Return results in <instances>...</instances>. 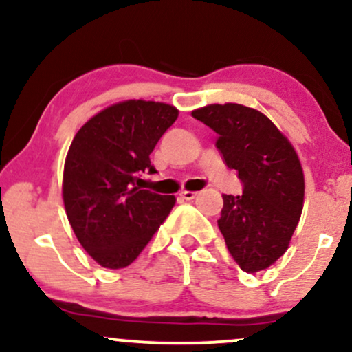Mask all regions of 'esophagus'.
<instances>
[{
    "label": "esophagus",
    "mask_w": 352,
    "mask_h": 352,
    "mask_svg": "<svg viewBox=\"0 0 352 352\" xmlns=\"http://www.w3.org/2000/svg\"><path fill=\"white\" fill-rule=\"evenodd\" d=\"M197 195H199V193H197V192H188V190H185V192L180 193V197L184 200H193Z\"/></svg>",
    "instance_id": "1"
}]
</instances>
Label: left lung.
Returning a JSON list of instances; mask_svg holds the SVG:
<instances>
[{
	"label": "left lung",
	"mask_w": 352,
	"mask_h": 352,
	"mask_svg": "<svg viewBox=\"0 0 352 352\" xmlns=\"http://www.w3.org/2000/svg\"><path fill=\"white\" fill-rule=\"evenodd\" d=\"M218 134L217 148L243 185L223 195L218 228L243 272L268 268L288 248L300 221L305 177L293 145L261 112L241 104H212L192 112Z\"/></svg>",
	"instance_id": "8db88e82"
}]
</instances>
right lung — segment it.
<instances>
[{
    "mask_svg": "<svg viewBox=\"0 0 352 352\" xmlns=\"http://www.w3.org/2000/svg\"><path fill=\"white\" fill-rule=\"evenodd\" d=\"M179 111L152 100H125L87 120L64 164L63 199L82 248L104 268H125L139 256L175 204L137 187L155 173L151 153Z\"/></svg>",
    "mask_w": 352,
    "mask_h": 352,
    "instance_id": "add662e5",
    "label": "right lung"
}]
</instances>
